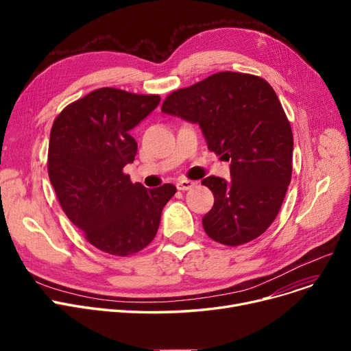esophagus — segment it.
<instances>
[{
    "label": "esophagus",
    "mask_w": 351,
    "mask_h": 351,
    "mask_svg": "<svg viewBox=\"0 0 351 351\" xmlns=\"http://www.w3.org/2000/svg\"><path fill=\"white\" fill-rule=\"evenodd\" d=\"M195 185H196V182H193V180H189V179H179L178 183H176V188H178L179 191H189V189L195 188Z\"/></svg>",
    "instance_id": "esophagus-1"
}]
</instances>
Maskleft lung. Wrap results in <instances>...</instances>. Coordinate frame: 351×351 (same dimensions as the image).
Returning a JSON list of instances; mask_svg holds the SVG:
<instances>
[{"instance_id":"8db88e82","label":"left lung","mask_w":351,"mask_h":351,"mask_svg":"<svg viewBox=\"0 0 351 351\" xmlns=\"http://www.w3.org/2000/svg\"><path fill=\"white\" fill-rule=\"evenodd\" d=\"M162 112L199 123L209 151L230 160V180H202L215 196L202 219L208 236L241 246L265 233L282 208L293 169L290 122L269 82L252 73L217 72L173 90Z\"/></svg>"}]
</instances>
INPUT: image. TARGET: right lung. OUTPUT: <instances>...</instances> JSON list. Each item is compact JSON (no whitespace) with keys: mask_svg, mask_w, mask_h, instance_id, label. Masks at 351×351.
<instances>
[{"mask_svg":"<svg viewBox=\"0 0 351 351\" xmlns=\"http://www.w3.org/2000/svg\"><path fill=\"white\" fill-rule=\"evenodd\" d=\"M159 95L99 88L55 118L48 175L71 222L97 249L131 256L149 245L160 213L176 193L171 183L146 189L123 173L135 160L132 129L159 105Z\"/></svg>","mask_w":351,"mask_h":351,"instance_id":"1","label":"right lung"}]
</instances>
